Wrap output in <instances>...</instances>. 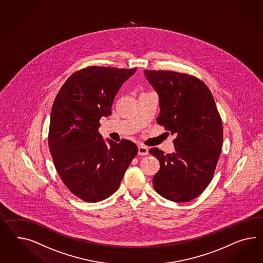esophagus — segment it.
I'll list each match as a JSON object with an SVG mask.
<instances>
[{
    "instance_id": "esophagus-1",
    "label": "esophagus",
    "mask_w": 263,
    "mask_h": 263,
    "mask_svg": "<svg viewBox=\"0 0 263 263\" xmlns=\"http://www.w3.org/2000/svg\"><path fill=\"white\" fill-rule=\"evenodd\" d=\"M138 154L141 155V156H145L148 154V148L144 145H139V148H138Z\"/></svg>"
}]
</instances>
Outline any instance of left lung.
I'll use <instances>...</instances> for the list:
<instances>
[{
	"label": "left lung",
	"mask_w": 263,
	"mask_h": 263,
	"mask_svg": "<svg viewBox=\"0 0 263 263\" xmlns=\"http://www.w3.org/2000/svg\"><path fill=\"white\" fill-rule=\"evenodd\" d=\"M144 76L159 95L157 122L171 135L175 152L164 154L154 147L150 154L160 161L154 189L163 198L189 202L206 190L220 156L223 128L213 95L206 84L191 74L145 70Z\"/></svg>",
	"instance_id": "left-lung-1"
}]
</instances>
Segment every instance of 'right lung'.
Wrapping results in <instances>:
<instances>
[{"label": "right lung", "mask_w": 263, "mask_h": 263, "mask_svg": "<svg viewBox=\"0 0 263 263\" xmlns=\"http://www.w3.org/2000/svg\"><path fill=\"white\" fill-rule=\"evenodd\" d=\"M134 69L92 66L72 73L53 101L49 147L54 166L69 191L86 202H100L121 185L138 146L117 143L99 132L101 117L111 115L114 99Z\"/></svg>", "instance_id": "1"}]
</instances>
